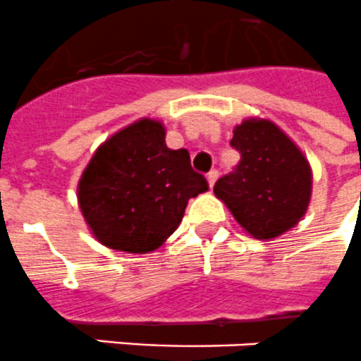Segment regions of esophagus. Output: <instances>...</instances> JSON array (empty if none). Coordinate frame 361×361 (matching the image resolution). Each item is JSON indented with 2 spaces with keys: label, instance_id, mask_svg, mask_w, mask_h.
<instances>
[{
  "label": "esophagus",
  "instance_id": "34e87169",
  "mask_svg": "<svg viewBox=\"0 0 361 361\" xmlns=\"http://www.w3.org/2000/svg\"><path fill=\"white\" fill-rule=\"evenodd\" d=\"M216 180H218V171H211L207 174V181H209V187H211V189H213V185L214 183H216Z\"/></svg>",
  "mask_w": 361,
  "mask_h": 361
}]
</instances>
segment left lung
<instances>
[{"label": "left lung", "mask_w": 361, "mask_h": 361, "mask_svg": "<svg viewBox=\"0 0 361 361\" xmlns=\"http://www.w3.org/2000/svg\"><path fill=\"white\" fill-rule=\"evenodd\" d=\"M240 152L235 171L214 183V195L253 238L268 240L305 216L312 196V169L305 154L277 124L246 119L233 130Z\"/></svg>", "instance_id": "1"}]
</instances>
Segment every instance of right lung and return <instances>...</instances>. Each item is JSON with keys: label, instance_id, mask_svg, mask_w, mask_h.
I'll use <instances>...</instances> for the list:
<instances>
[{"label": "right lung", "instance_id": "right-lung-1", "mask_svg": "<svg viewBox=\"0 0 361 361\" xmlns=\"http://www.w3.org/2000/svg\"><path fill=\"white\" fill-rule=\"evenodd\" d=\"M209 189L159 121L139 119L106 139L78 181V207L102 246L148 253L178 229L187 202Z\"/></svg>", "mask_w": 361, "mask_h": 361}]
</instances>
